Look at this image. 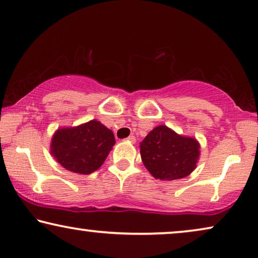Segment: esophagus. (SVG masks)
<instances>
[{
    "instance_id": "1",
    "label": "esophagus",
    "mask_w": 258,
    "mask_h": 258,
    "mask_svg": "<svg viewBox=\"0 0 258 258\" xmlns=\"http://www.w3.org/2000/svg\"><path fill=\"white\" fill-rule=\"evenodd\" d=\"M126 141H130V143H136V137L134 136H130L128 138H126Z\"/></svg>"
}]
</instances>
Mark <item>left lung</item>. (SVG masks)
Segmentation results:
<instances>
[{
  "label": "left lung",
  "mask_w": 258,
  "mask_h": 258,
  "mask_svg": "<svg viewBox=\"0 0 258 258\" xmlns=\"http://www.w3.org/2000/svg\"><path fill=\"white\" fill-rule=\"evenodd\" d=\"M144 165L155 179L177 180L189 175L200 157V144L195 138L183 137L160 125L140 143Z\"/></svg>",
  "instance_id": "8db88e82"
}]
</instances>
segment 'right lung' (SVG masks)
I'll list each match as a JSON object with an SVG mask.
<instances>
[{
  "label": "right lung",
  "mask_w": 258,
  "mask_h": 258,
  "mask_svg": "<svg viewBox=\"0 0 258 258\" xmlns=\"http://www.w3.org/2000/svg\"><path fill=\"white\" fill-rule=\"evenodd\" d=\"M114 144L113 132L93 119L76 127L58 128L50 151L65 169L86 175L104 164Z\"/></svg>",
  "instance_id": "obj_1"
}]
</instances>
